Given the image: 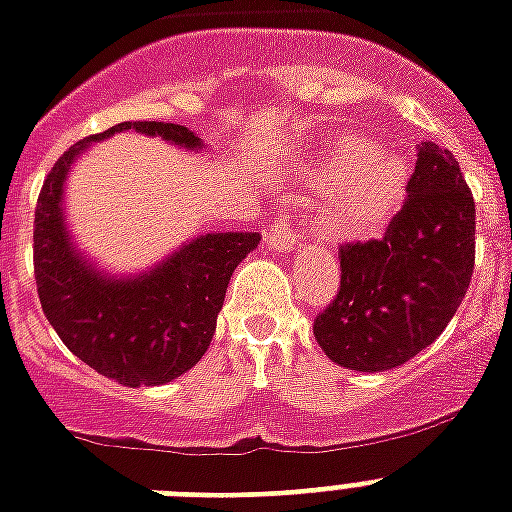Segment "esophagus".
Returning a JSON list of instances; mask_svg holds the SVG:
<instances>
[{"instance_id": "esophagus-1", "label": "esophagus", "mask_w": 512, "mask_h": 512, "mask_svg": "<svg viewBox=\"0 0 512 512\" xmlns=\"http://www.w3.org/2000/svg\"><path fill=\"white\" fill-rule=\"evenodd\" d=\"M299 244H302L299 234L292 226H286L284 220L265 231V247H268L270 252H281V255H286V252H297Z\"/></svg>"}]
</instances>
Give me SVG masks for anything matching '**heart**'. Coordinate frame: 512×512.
<instances>
[{
	"label": "heart",
	"mask_w": 512,
	"mask_h": 512,
	"mask_svg": "<svg viewBox=\"0 0 512 512\" xmlns=\"http://www.w3.org/2000/svg\"><path fill=\"white\" fill-rule=\"evenodd\" d=\"M305 176L321 189L318 231L326 239H363L402 205L410 160L394 149H376L365 134L344 131L307 162Z\"/></svg>",
	"instance_id": "obj_1"
}]
</instances>
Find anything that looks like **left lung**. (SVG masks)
I'll list each match as a JSON object with an SVG mask.
<instances>
[{
	"label": "left lung",
	"instance_id": "left-lung-1",
	"mask_svg": "<svg viewBox=\"0 0 512 512\" xmlns=\"http://www.w3.org/2000/svg\"><path fill=\"white\" fill-rule=\"evenodd\" d=\"M476 255V205L458 160L418 144L405 205L381 239L344 244L342 284L313 334L342 368L392 371L426 350L463 302Z\"/></svg>",
	"mask_w": 512,
	"mask_h": 512
}]
</instances>
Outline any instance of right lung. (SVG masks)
<instances>
[{
	"instance_id": "1",
	"label": "right lung",
	"mask_w": 512,
	"mask_h": 512,
	"mask_svg": "<svg viewBox=\"0 0 512 512\" xmlns=\"http://www.w3.org/2000/svg\"><path fill=\"white\" fill-rule=\"evenodd\" d=\"M134 128L199 152L205 141L178 123H118L78 141L54 162L33 218V268L41 310L78 360L123 386H160L202 360L236 265L260 244L255 231L202 234L155 268L107 273L76 247L65 223L70 165L94 144Z\"/></svg>"
}]
</instances>
